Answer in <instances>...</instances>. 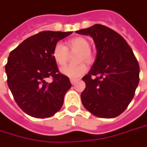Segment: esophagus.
Masks as SVG:
<instances>
[{
	"instance_id": "1",
	"label": "esophagus",
	"mask_w": 147,
	"mask_h": 147,
	"mask_svg": "<svg viewBox=\"0 0 147 147\" xmlns=\"http://www.w3.org/2000/svg\"><path fill=\"white\" fill-rule=\"evenodd\" d=\"M70 81H71V83L72 85H75L76 82H78V80H76V79H71Z\"/></svg>"
}]
</instances>
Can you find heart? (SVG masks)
Wrapping results in <instances>:
<instances>
[{"label":"heart","instance_id":"obj_1","mask_svg":"<svg viewBox=\"0 0 147 147\" xmlns=\"http://www.w3.org/2000/svg\"><path fill=\"white\" fill-rule=\"evenodd\" d=\"M77 51L76 61H85L91 62L93 59V54L90 50L89 40L83 36H76L68 40L65 42V47L61 43H56L52 50V57L56 63L59 65H64L68 61L69 52ZM61 73L71 79H76L87 71V66L85 63H79L77 65H65L61 68Z\"/></svg>","mask_w":147,"mask_h":147}]
</instances>
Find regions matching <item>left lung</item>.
<instances>
[{
    "instance_id": "1",
    "label": "left lung",
    "mask_w": 147,
    "mask_h": 147,
    "mask_svg": "<svg viewBox=\"0 0 147 147\" xmlns=\"http://www.w3.org/2000/svg\"><path fill=\"white\" fill-rule=\"evenodd\" d=\"M76 32L91 36L96 47V59L82 77L86 83L81 94L84 107L96 117H118L133 99L139 83L140 67L131 48L121 35L103 25Z\"/></svg>"
}]
</instances>
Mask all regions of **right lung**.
Returning a JSON list of instances; mask_svg holds the SVG:
<instances>
[{
  "instance_id": "right-lung-1",
  "label": "right lung",
  "mask_w": 147,
  "mask_h": 147,
  "mask_svg": "<svg viewBox=\"0 0 147 147\" xmlns=\"http://www.w3.org/2000/svg\"><path fill=\"white\" fill-rule=\"evenodd\" d=\"M71 33L41 31L22 41L9 55L5 65L8 86L18 107L30 117H51L63 105L71 84L59 72L52 50ZM48 77L53 79L51 83L45 81Z\"/></svg>"
}]
</instances>
